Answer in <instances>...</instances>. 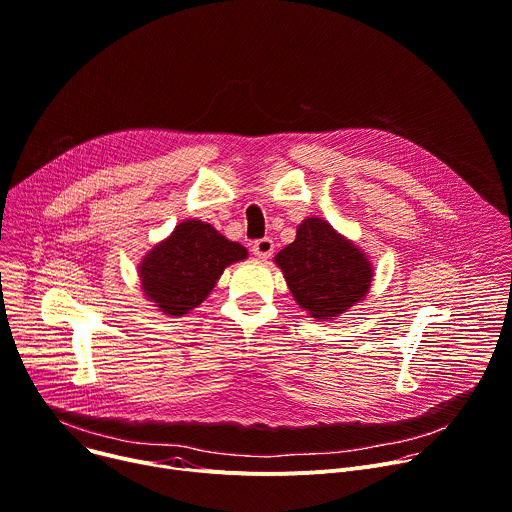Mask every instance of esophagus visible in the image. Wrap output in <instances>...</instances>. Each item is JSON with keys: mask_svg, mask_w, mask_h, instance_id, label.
I'll use <instances>...</instances> for the list:
<instances>
[{"mask_svg": "<svg viewBox=\"0 0 512 512\" xmlns=\"http://www.w3.org/2000/svg\"><path fill=\"white\" fill-rule=\"evenodd\" d=\"M273 249H275V245H273V241L269 237L257 239L253 243V255L259 257V259H269L273 255Z\"/></svg>", "mask_w": 512, "mask_h": 512, "instance_id": "1", "label": "esophagus"}]
</instances>
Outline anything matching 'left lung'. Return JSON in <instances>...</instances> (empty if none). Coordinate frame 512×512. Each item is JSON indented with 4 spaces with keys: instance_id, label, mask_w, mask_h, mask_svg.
<instances>
[{
    "instance_id": "1",
    "label": "left lung",
    "mask_w": 512,
    "mask_h": 512,
    "mask_svg": "<svg viewBox=\"0 0 512 512\" xmlns=\"http://www.w3.org/2000/svg\"><path fill=\"white\" fill-rule=\"evenodd\" d=\"M300 308L316 320H334L369 294L373 265L354 243L322 218L310 216L296 241L275 257Z\"/></svg>"
}]
</instances>
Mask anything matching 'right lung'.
<instances>
[{
  "label": "right lung",
  "instance_id": "right-lung-1",
  "mask_svg": "<svg viewBox=\"0 0 512 512\" xmlns=\"http://www.w3.org/2000/svg\"><path fill=\"white\" fill-rule=\"evenodd\" d=\"M247 259V249L229 241L208 223H180L139 263L145 298L168 316L198 308L231 263Z\"/></svg>",
  "mask_w": 512,
  "mask_h": 512
}]
</instances>
